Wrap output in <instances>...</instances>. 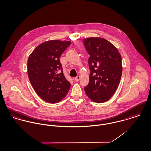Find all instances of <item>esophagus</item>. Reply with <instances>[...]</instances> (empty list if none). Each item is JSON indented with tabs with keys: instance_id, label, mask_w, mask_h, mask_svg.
<instances>
[{
	"instance_id": "esophagus-1",
	"label": "esophagus",
	"mask_w": 151,
	"mask_h": 151,
	"mask_svg": "<svg viewBox=\"0 0 151 151\" xmlns=\"http://www.w3.org/2000/svg\"><path fill=\"white\" fill-rule=\"evenodd\" d=\"M80 79H81V76H76V77L75 78V80L76 82H78V81L80 80Z\"/></svg>"
}]
</instances>
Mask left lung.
Instances as JSON below:
<instances>
[{
    "instance_id": "left-lung-1",
    "label": "left lung",
    "mask_w": 151,
    "mask_h": 151,
    "mask_svg": "<svg viewBox=\"0 0 151 151\" xmlns=\"http://www.w3.org/2000/svg\"><path fill=\"white\" fill-rule=\"evenodd\" d=\"M90 55L89 83L84 87L87 96L94 102L102 103L114 94L122 73L121 55L109 42L101 37H88L83 40Z\"/></svg>"
}]
</instances>
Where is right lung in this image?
I'll return each instance as SVG.
<instances>
[{
  "instance_id": "1",
  "label": "right lung",
  "mask_w": 151,
  "mask_h": 151,
  "mask_svg": "<svg viewBox=\"0 0 151 151\" xmlns=\"http://www.w3.org/2000/svg\"><path fill=\"white\" fill-rule=\"evenodd\" d=\"M70 41L49 40L39 45L28 60V74L37 95L49 103H57L68 94L70 83L64 76L60 58Z\"/></svg>"
}]
</instances>
